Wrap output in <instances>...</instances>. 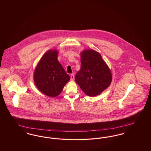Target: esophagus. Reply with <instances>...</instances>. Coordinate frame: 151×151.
I'll use <instances>...</instances> for the list:
<instances>
[{
	"label": "esophagus",
	"mask_w": 151,
	"mask_h": 151,
	"mask_svg": "<svg viewBox=\"0 0 151 151\" xmlns=\"http://www.w3.org/2000/svg\"><path fill=\"white\" fill-rule=\"evenodd\" d=\"M75 79V76H74V73H72L71 75V81H73Z\"/></svg>",
	"instance_id": "34e87169"
}]
</instances>
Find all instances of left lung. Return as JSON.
<instances>
[{
	"label": "left lung",
	"instance_id": "8db88e82",
	"mask_svg": "<svg viewBox=\"0 0 151 151\" xmlns=\"http://www.w3.org/2000/svg\"><path fill=\"white\" fill-rule=\"evenodd\" d=\"M80 55L81 68L75 76V81L87 96H96L110 85L111 72L99 52L86 49Z\"/></svg>",
	"mask_w": 151,
	"mask_h": 151
}]
</instances>
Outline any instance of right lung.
Instances as JSON below:
<instances>
[{
    "mask_svg": "<svg viewBox=\"0 0 151 151\" xmlns=\"http://www.w3.org/2000/svg\"><path fill=\"white\" fill-rule=\"evenodd\" d=\"M58 55L56 49L46 51L38 62L33 75L34 82L38 90L50 97L60 94L70 80L59 62Z\"/></svg>",
    "mask_w": 151,
    "mask_h": 151,
    "instance_id": "right-lung-1",
    "label": "right lung"
}]
</instances>
